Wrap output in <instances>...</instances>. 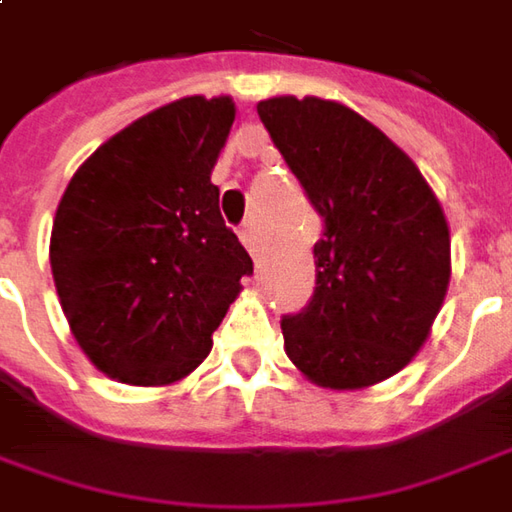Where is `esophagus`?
<instances>
[{"instance_id":"esophagus-1","label":"esophagus","mask_w":512,"mask_h":512,"mask_svg":"<svg viewBox=\"0 0 512 512\" xmlns=\"http://www.w3.org/2000/svg\"><path fill=\"white\" fill-rule=\"evenodd\" d=\"M240 240H243V246H246L252 255H257V252H260V235H257L255 221H246L243 226H240Z\"/></svg>"}]
</instances>
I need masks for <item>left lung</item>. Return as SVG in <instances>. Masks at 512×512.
<instances>
[{"label": "left lung", "mask_w": 512, "mask_h": 512, "mask_svg": "<svg viewBox=\"0 0 512 512\" xmlns=\"http://www.w3.org/2000/svg\"><path fill=\"white\" fill-rule=\"evenodd\" d=\"M257 115L326 232L314 297L286 317L283 345L326 391L399 374L431 337L450 283V229L411 155L340 101L272 96Z\"/></svg>", "instance_id": "8db88e82"}]
</instances>
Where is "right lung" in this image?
<instances>
[{"instance_id": "obj_1", "label": "right lung", "mask_w": 512, "mask_h": 512, "mask_svg": "<svg viewBox=\"0 0 512 512\" xmlns=\"http://www.w3.org/2000/svg\"><path fill=\"white\" fill-rule=\"evenodd\" d=\"M232 121V96L169 101L104 141L64 189L53 283L70 334L110 379L189 377L252 272L212 184Z\"/></svg>"}]
</instances>
